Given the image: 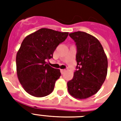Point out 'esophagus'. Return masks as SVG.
<instances>
[{
  "label": "esophagus",
  "instance_id": "1",
  "mask_svg": "<svg viewBox=\"0 0 121 121\" xmlns=\"http://www.w3.org/2000/svg\"><path fill=\"white\" fill-rule=\"evenodd\" d=\"M65 72H66V70H65V69L61 70V74H64L65 73Z\"/></svg>",
  "mask_w": 121,
  "mask_h": 121
}]
</instances>
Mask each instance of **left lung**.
<instances>
[{"label":"left lung","mask_w":121,"mask_h":121,"mask_svg":"<svg viewBox=\"0 0 121 121\" xmlns=\"http://www.w3.org/2000/svg\"><path fill=\"white\" fill-rule=\"evenodd\" d=\"M69 36L75 43L77 65L73 77L67 82L68 90L74 97L84 99L95 94L104 82L107 58L99 41L92 35L77 31Z\"/></svg>","instance_id":"8db88e82"}]
</instances>
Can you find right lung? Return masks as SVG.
Here are the masks:
<instances>
[{
    "label": "right lung",
    "instance_id": "add662e5",
    "mask_svg": "<svg viewBox=\"0 0 121 121\" xmlns=\"http://www.w3.org/2000/svg\"><path fill=\"white\" fill-rule=\"evenodd\" d=\"M68 36V33L42 28L24 38L17 53L16 67L18 79L28 94L42 97L53 92L60 70L46 61Z\"/></svg>",
    "mask_w": 121,
    "mask_h": 121
}]
</instances>
